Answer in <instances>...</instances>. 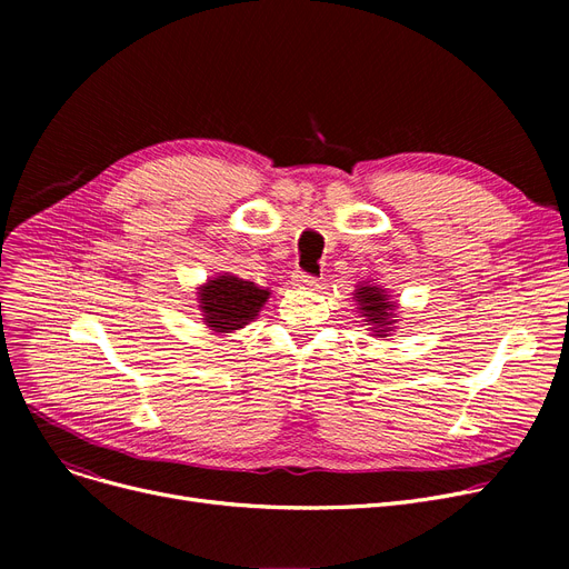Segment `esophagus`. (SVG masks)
Returning a JSON list of instances; mask_svg holds the SVG:
<instances>
[{
    "label": "esophagus",
    "instance_id": "obj_1",
    "mask_svg": "<svg viewBox=\"0 0 569 569\" xmlns=\"http://www.w3.org/2000/svg\"><path fill=\"white\" fill-rule=\"evenodd\" d=\"M295 283L302 286V288H316V286H318V279L311 277V274H307V272H297V274H295Z\"/></svg>",
    "mask_w": 569,
    "mask_h": 569
}]
</instances>
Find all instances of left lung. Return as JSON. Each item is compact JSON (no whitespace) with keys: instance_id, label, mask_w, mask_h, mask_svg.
Segmentation results:
<instances>
[{"instance_id":"left-lung-1","label":"left lung","mask_w":569,"mask_h":569,"mask_svg":"<svg viewBox=\"0 0 569 569\" xmlns=\"http://www.w3.org/2000/svg\"><path fill=\"white\" fill-rule=\"evenodd\" d=\"M357 302H360L362 313L367 316V322H373L378 330V337L387 332V325H392L395 318V302H390V295H385L378 286H362L355 292Z\"/></svg>"}]
</instances>
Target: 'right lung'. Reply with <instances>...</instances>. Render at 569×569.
I'll return each mask as SVG.
<instances>
[{
  "instance_id": "1",
  "label": "right lung",
  "mask_w": 569,
  "mask_h": 569,
  "mask_svg": "<svg viewBox=\"0 0 569 569\" xmlns=\"http://www.w3.org/2000/svg\"><path fill=\"white\" fill-rule=\"evenodd\" d=\"M198 297L200 309L204 313V322L209 327H214L217 332H232L249 325L258 316L260 307L267 302L269 292L256 286L253 281L223 274L202 286Z\"/></svg>"
}]
</instances>
